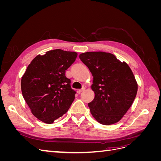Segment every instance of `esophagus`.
Listing matches in <instances>:
<instances>
[{
    "mask_svg": "<svg viewBox=\"0 0 161 161\" xmlns=\"http://www.w3.org/2000/svg\"><path fill=\"white\" fill-rule=\"evenodd\" d=\"M85 89L84 88V87H83V88H82V89H79V90H78V93H80V92H82V91H83L84 90H85Z\"/></svg>",
    "mask_w": 161,
    "mask_h": 161,
    "instance_id": "obj_1",
    "label": "esophagus"
}]
</instances>
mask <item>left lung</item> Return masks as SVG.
<instances>
[{
  "label": "left lung",
  "instance_id": "8db88e82",
  "mask_svg": "<svg viewBox=\"0 0 161 161\" xmlns=\"http://www.w3.org/2000/svg\"><path fill=\"white\" fill-rule=\"evenodd\" d=\"M80 59L93 76L91 89L95 98L88 105L93 118L103 125L117 123L135 99L138 84L132 71L111 53L88 52Z\"/></svg>",
  "mask_w": 161,
  "mask_h": 161
}]
</instances>
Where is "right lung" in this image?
Instances as JSON below:
<instances>
[{
	"mask_svg": "<svg viewBox=\"0 0 161 161\" xmlns=\"http://www.w3.org/2000/svg\"><path fill=\"white\" fill-rule=\"evenodd\" d=\"M77 57L75 52L56 49L37 55L27 66L21 86L23 98L31 113L46 124L65 114L75 99L66 70Z\"/></svg>",
	"mask_w": 161,
	"mask_h": 161,
	"instance_id": "1",
	"label": "right lung"
}]
</instances>
